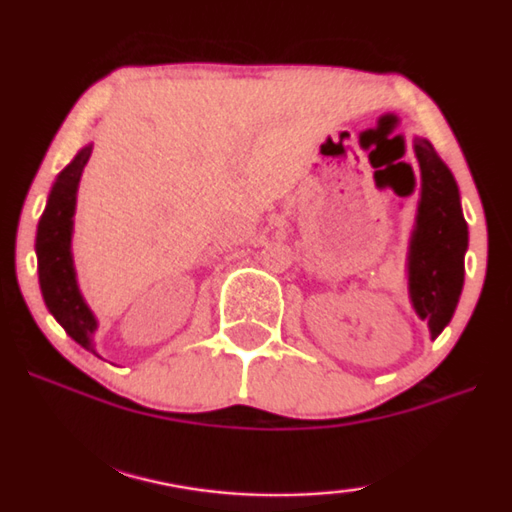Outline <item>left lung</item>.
<instances>
[{
    "label": "left lung",
    "mask_w": 512,
    "mask_h": 512,
    "mask_svg": "<svg viewBox=\"0 0 512 512\" xmlns=\"http://www.w3.org/2000/svg\"><path fill=\"white\" fill-rule=\"evenodd\" d=\"M421 167V199L407 251L409 301L437 338L454 317L466 275L468 223L461 211L459 185L426 138H414Z\"/></svg>",
    "instance_id": "left-lung-1"
}]
</instances>
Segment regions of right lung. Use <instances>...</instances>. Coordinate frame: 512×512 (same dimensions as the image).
Segmentation results:
<instances>
[{
  "label": "right lung",
  "instance_id": "add662e5",
  "mask_svg": "<svg viewBox=\"0 0 512 512\" xmlns=\"http://www.w3.org/2000/svg\"><path fill=\"white\" fill-rule=\"evenodd\" d=\"M94 145H84L75 159L58 174L46 199V209L37 225V270L39 289L44 303L56 322L68 331L72 341L82 348L94 350V334L98 329L96 315L86 305L77 284L75 261H72V228H75L77 188L82 171L89 162Z\"/></svg>",
  "mask_w": 512,
  "mask_h": 512
}]
</instances>
